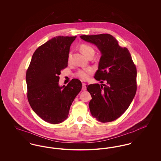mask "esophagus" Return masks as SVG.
Returning <instances> with one entry per match:
<instances>
[{
    "label": "esophagus",
    "mask_w": 161,
    "mask_h": 161,
    "mask_svg": "<svg viewBox=\"0 0 161 161\" xmlns=\"http://www.w3.org/2000/svg\"><path fill=\"white\" fill-rule=\"evenodd\" d=\"M82 89H83V91L86 90V84L84 83H82Z\"/></svg>",
    "instance_id": "esophagus-1"
}]
</instances>
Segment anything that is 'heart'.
I'll use <instances>...</instances> for the list:
<instances>
[{"label":"heart","mask_w":161,"mask_h":161,"mask_svg":"<svg viewBox=\"0 0 161 161\" xmlns=\"http://www.w3.org/2000/svg\"><path fill=\"white\" fill-rule=\"evenodd\" d=\"M80 49L81 51V53L87 57L88 58L93 57L95 54V49L91 45L87 44V43H81L80 46ZM72 56V52L70 51L68 56V60L70 61ZM93 72V70L92 68H87L85 69H79L77 72L75 73V75L77 77L86 80L89 78V75L92 74Z\"/></svg>","instance_id":"obj_1"}]
</instances>
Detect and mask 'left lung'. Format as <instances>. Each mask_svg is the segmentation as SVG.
<instances>
[{
    "mask_svg": "<svg viewBox=\"0 0 161 161\" xmlns=\"http://www.w3.org/2000/svg\"><path fill=\"white\" fill-rule=\"evenodd\" d=\"M80 37L97 45L102 54L94 78L106 83L86 85L92 97L91 113L101 123L113 121L126 111L135 97L137 90L136 66L128 49L119 46L112 35Z\"/></svg>",
    "mask_w": 161,
    "mask_h": 161,
    "instance_id": "obj_1",
    "label": "left lung"
}]
</instances>
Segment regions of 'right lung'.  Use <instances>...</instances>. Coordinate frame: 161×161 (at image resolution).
I'll list each match as a JSON object with an SVG mask.
<instances>
[{"mask_svg":"<svg viewBox=\"0 0 161 161\" xmlns=\"http://www.w3.org/2000/svg\"><path fill=\"white\" fill-rule=\"evenodd\" d=\"M76 36H57L39 46L26 70L27 98L34 112L47 123L68 118L70 106L82 88L76 78L66 86L58 85L61 70L68 66L71 43Z\"/></svg>","mask_w":161,"mask_h":161,"instance_id":"add662e5","label":"right lung"}]
</instances>
